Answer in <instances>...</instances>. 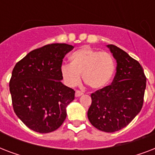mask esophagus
Returning a JSON list of instances; mask_svg holds the SVG:
<instances>
[{
  "label": "esophagus",
  "mask_w": 155,
  "mask_h": 155,
  "mask_svg": "<svg viewBox=\"0 0 155 155\" xmlns=\"http://www.w3.org/2000/svg\"><path fill=\"white\" fill-rule=\"evenodd\" d=\"M84 94V93H83L82 92H80V91H79V90H76V91H75V97H80V96H82V95Z\"/></svg>",
  "instance_id": "1"
}]
</instances>
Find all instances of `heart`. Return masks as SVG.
<instances>
[{
    "instance_id": "obj_1",
    "label": "heart",
    "mask_w": 155,
    "mask_h": 155,
    "mask_svg": "<svg viewBox=\"0 0 155 155\" xmlns=\"http://www.w3.org/2000/svg\"><path fill=\"white\" fill-rule=\"evenodd\" d=\"M71 63H63L60 73L69 87L84 82L92 89H101L110 84L115 73V61L108 52L99 51L89 47H83L70 56Z\"/></svg>"
}]
</instances>
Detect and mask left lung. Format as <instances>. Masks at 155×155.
<instances>
[{
	"label": "left lung",
	"instance_id": "obj_1",
	"mask_svg": "<svg viewBox=\"0 0 155 155\" xmlns=\"http://www.w3.org/2000/svg\"><path fill=\"white\" fill-rule=\"evenodd\" d=\"M117 61V72L112 84L91 94L87 117L95 128L113 133L128 125L143 105L147 77L134 58L119 47L108 45Z\"/></svg>",
	"mask_w": 155,
	"mask_h": 155
}]
</instances>
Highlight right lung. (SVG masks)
<instances>
[{"instance_id":"right-lung-1","label":"right lung","mask_w":155,"mask_h":155,"mask_svg":"<svg viewBox=\"0 0 155 155\" xmlns=\"http://www.w3.org/2000/svg\"><path fill=\"white\" fill-rule=\"evenodd\" d=\"M74 48L53 43L35 49L16 63L9 81L14 113L30 130L47 134L59 128L75 91L62 84L63 58Z\"/></svg>"}]
</instances>
